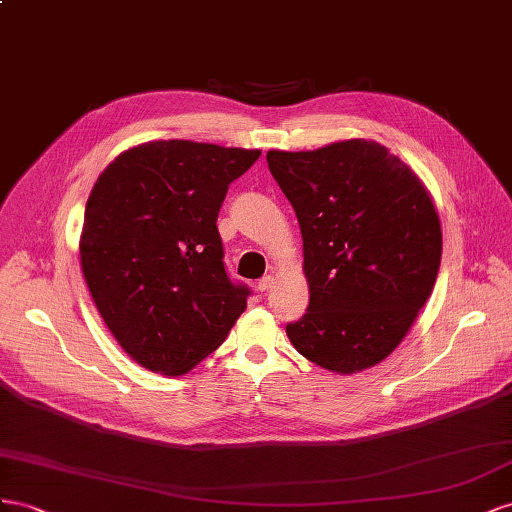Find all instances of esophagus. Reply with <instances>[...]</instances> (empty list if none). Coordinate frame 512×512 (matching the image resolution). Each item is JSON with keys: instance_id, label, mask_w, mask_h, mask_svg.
<instances>
[{"instance_id": "esophagus-1", "label": "esophagus", "mask_w": 512, "mask_h": 512, "mask_svg": "<svg viewBox=\"0 0 512 512\" xmlns=\"http://www.w3.org/2000/svg\"><path fill=\"white\" fill-rule=\"evenodd\" d=\"M272 285H274L272 276H264V279H261V281L257 283V289H259V291H268Z\"/></svg>"}]
</instances>
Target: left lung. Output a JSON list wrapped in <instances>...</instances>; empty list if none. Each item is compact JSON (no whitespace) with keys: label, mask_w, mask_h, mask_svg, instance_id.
Masks as SVG:
<instances>
[{"label":"left lung","mask_w":512,"mask_h":512,"mask_svg":"<svg viewBox=\"0 0 512 512\" xmlns=\"http://www.w3.org/2000/svg\"><path fill=\"white\" fill-rule=\"evenodd\" d=\"M296 210L309 309L287 324L298 352L334 373L382 362L429 300L442 227L429 191L388 148L367 139L266 154Z\"/></svg>","instance_id":"1"}]
</instances>
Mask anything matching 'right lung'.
<instances>
[{
    "label": "right lung",
    "instance_id": "1",
    "mask_svg": "<svg viewBox=\"0 0 512 512\" xmlns=\"http://www.w3.org/2000/svg\"><path fill=\"white\" fill-rule=\"evenodd\" d=\"M259 150L150 141L98 175L85 206L81 268L124 352L160 375H184L221 345L251 289L225 272L216 227L227 188Z\"/></svg>",
    "mask_w": 512,
    "mask_h": 512
}]
</instances>
